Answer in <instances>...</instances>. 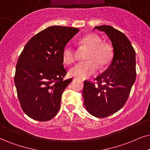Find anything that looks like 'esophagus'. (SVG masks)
<instances>
[{
  "mask_svg": "<svg viewBox=\"0 0 150 150\" xmlns=\"http://www.w3.org/2000/svg\"><path fill=\"white\" fill-rule=\"evenodd\" d=\"M75 79H80V80L81 81H84V79H81V78H79V77H75Z\"/></svg>",
  "mask_w": 150,
  "mask_h": 150,
  "instance_id": "obj_1",
  "label": "esophagus"
}]
</instances>
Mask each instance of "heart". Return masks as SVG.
I'll use <instances>...</instances> for the list:
<instances>
[{
  "instance_id": "obj_1",
  "label": "heart",
  "mask_w": 150,
  "mask_h": 150,
  "mask_svg": "<svg viewBox=\"0 0 150 150\" xmlns=\"http://www.w3.org/2000/svg\"><path fill=\"white\" fill-rule=\"evenodd\" d=\"M81 45L89 49L86 59L79 62L69 70L71 76L79 78H87L98 72V66L104 69L111 63L113 58V49L109 44L102 43L101 39L94 34H88L80 40ZM62 59L64 63L70 64L75 61V50L71 45L67 44L62 50Z\"/></svg>"
}]
</instances>
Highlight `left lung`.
I'll return each instance as SVG.
<instances>
[{
    "label": "left lung",
    "instance_id": "left-lung-1",
    "mask_svg": "<svg viewBox=\"0 0 150 150\" xmlns=\"http://www.w3.org/2000/svg\"><path fill=\"white\" fill-rule=\"evenodd\" d=\"M111 41L113 56L109 67L96 78L98 85L84 81V105L89 113L105 117L119 111L136 80V52L128 38L110 25L96 26ZM103 85H101V84Z\"/></svg>",
    "mask_w": 150,
    "mask_h": 150
}]
</instances>
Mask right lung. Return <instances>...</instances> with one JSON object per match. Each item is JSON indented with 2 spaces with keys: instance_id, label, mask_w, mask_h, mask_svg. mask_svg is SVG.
<instances>
[{
  "instance_id": "right-lung-1",
  "label": "right lung",
  "mask_w": 150,
  "mask_h": 150,
  "mask_svg": "<svg viewBox=\"0 0 150 150\" xmlns=\"http://www.w3.org/2000/svg\"><path fill=\"white\" fill-rule=\"evenodd\" d=\"M79 31L51 26L32 37L16 66L14 83L23 111L38 121H48L60 109L62 94L73 79L63 80L62 50Z\"/></svg>"
}]
</instances>
